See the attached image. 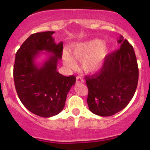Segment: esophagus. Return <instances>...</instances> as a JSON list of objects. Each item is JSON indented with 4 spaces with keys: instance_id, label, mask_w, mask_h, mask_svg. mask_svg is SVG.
I'll return each instance as SVG.
<instances>
[{
    "instance_id": "esophagus-1",
    "label": "esophagus",
    "mask_w": 150,
    "mask_h": 150,
    "mask_svg": "<svg viewBox=\"0 0 150 150\" xmlns=\"http://www.w3.org/2000/svg\"><path fill=\"white\" fill-rule=\"evenodd\" d=\"M85 82V80H84L83 78H82L81 77L77 76L76 77V82H77V83H81V82Z\"/></svg>"
}]
</instances>
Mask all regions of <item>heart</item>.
Here are the masks:
<instances>
[{"label":"heart","mask_w":150,"mask_h":150,"mask_svg":"<svg viewBox=\"0 0 150 150\" xmlns=\"http://www.w3.org/2000/svg\"><path fill=\"white\" fill-rule=\"evenodd\" d=\"M109 49L104 42L97 39H89L74 44L71 49V56L63 53L65 65L70 69H75L77 64L75 61L82 62V68L88 73L100 70L107 57Z\"/></svg>","instance_id":"obj_1"}]
</instances>
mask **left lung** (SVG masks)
<instances>
[{"label":"left lung","instance_id":"obj_1","mask_svg":"<svg viewBox=\"0 0 150 150\" xmlns=\"http://www.w3.org/2000/svg\"><path fill=\"white\" fill-rule=\"evenodd\" d=\"M120 49L106 57L100 72L85 77L87 104L100 116L119 112L133 97L138 82V66L133 47L120 36Z\"/></svg>","mask_w":150,"mask_h":150}]
</instances>
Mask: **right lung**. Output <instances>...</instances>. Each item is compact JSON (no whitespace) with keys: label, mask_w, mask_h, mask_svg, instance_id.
<instances>
[{"label":"right lung","mask_w":150,"mask_h":150,"mask_svg":"<svg viewBox=\"0 0 150 150\" xmlns=\"http://www.w3.org/2000/svg\"><path fill=\"white\" fill-rule=\"evenodd\" d=\"M54 32L30 35L15 55L13 77L16 92L22 104L30 112L44 118L56 116L65 106L67 94L76 77H66L57 71L61 59L63 42L56 44ZM42 51L51 53L42 65L35 60Z\"/></svg>","instance_id":"1"}]
</instances>
